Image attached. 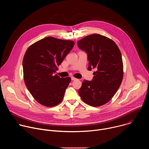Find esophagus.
<instances>
[{
	"label": "esophagus",
	"mask_w": 149,
	"mask_h": 149,
	"mask_svg": "<svg viewBox=\"0 0 149 149\" xmlns=\"http://www.w3.org/2000/svg\"><path fill=\"white\" fill-rule=\"evenodd\" d=\"M76 79H77L75 78H74V77H71V80H72V81H75V80H76Z\"/></svg>",
	"instance_id": "esophagus-1"
}]
</instances>
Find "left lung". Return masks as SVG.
I'll return each instance as SVG.
<instances>
[{
	"label": "left lung",
	"mask_w": 149,
	"mask_h": 149,
	"mask_svg": "<svg viewBox=\"0 0 149 149\" xmlns=\"http://www.w3.org/2000/svg\"><path fill=\"white\" fill-rule=\"evenodd\" d=\"M77 44L88 55V70H97L92 81H83L79 95L86 104L99 107L113 98L121 84L123 63L120 51L113 40L96 33L84 37Z\"/></svg>",
	"instance_id": "obj_1"
}]
</instances>
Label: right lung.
Here are the masks:
<instances>
[{"instance_id": "obj_1", "label": "right lung", "mask_w": 149, "mask_h": 149, "mask_svg": "<svg viewBox=\"0 0 149 149\" xmlns=\"http://www.w3.org/2000/svg\"><path fill=\"white\" fill-rule=\"evenodd\" d=\"M74 44L72 40L49 36L26 50L22 62L24 78L28 90L39 104L51 107L62 101L71 79L55 73Z\"/></svg>"}]
</instances>
